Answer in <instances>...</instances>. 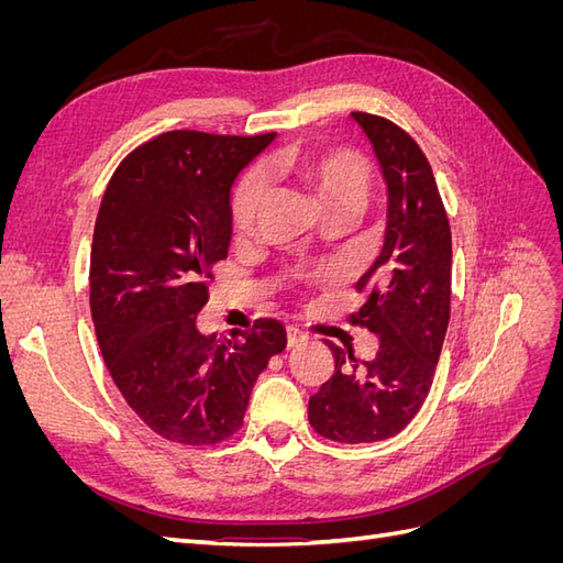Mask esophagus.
Masks as SVG:
<instances>
[{"mask_svg": "<svg viewBox=\"0 0 563 563\" xmlns=\"http://www.w3.org/2000/svg\"><path fill=\"white\" fill-rule=\"evenodd\" d=\"M310 340V335L305 333L302 329H298V327H288L286 329V345L288 347H298V345H305Z\"/></svg>", "mask_w": 563, "mask_h": 563, "instance_id": "1", "label": "esophagus"}]
</instances>
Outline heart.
<instances>
[{"instance_id": "heart-1", "label": "heart", "mask_w": 563, "mask_h": 563, "mask_svg": "<svg viewBox=\"0 0 563 563\" xmlns=\"http://www.w3.org/2000/svg\"><path fill=\"white\" fill-rule=\"evenodd\" d=\"M269 178H291L321 201L323 211L360 216L371 195V166L354 150H284L265 162ZM265 199V180L258 172L246 174L234 187L230 201V220L236 236L253 230L255 216Z\"/></svg>"}]
</instances>
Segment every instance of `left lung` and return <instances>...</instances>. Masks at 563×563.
Here are the masks:
<instances>
[{
    "mask_svg": "<svg viewBox=\"0 0 563 563\" xmlns=\"http://www.w3.org/2000/svg\"><path fill=\"white\" fill-rule=\"evenodd\" d=\"M387 185L380 255L362 279L366 302L350 321L378 335L368 362L329 340L333 376L310 397L312 428L340 444L399 434L428 397L451 317V225L428 157L389 119L352 112Z\"/></svg>",
    "mask_w": 563,
    "mask_h": 563,
    "instance_id": "8db88e82",
    "label": "left lung"
}]
</instances>
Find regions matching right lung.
Instances as JSON below:
<instances>
[{
    "label": "right lung",
    "instance_id": "add662e5",
    "mask_svg": "<svg viewBox=\"0 0 563 563\" xmlns=\"http://www.w3.org/2000/svg\"><path fill=\"white\" fill-rule=\"evenodd\" d=\"M168 131L117 166L91 246V314L114 385L152 432L207 446L242 428L251 389L286 347L277 319L203 335L207 279L228 258L230 195L275 141Z\"/></svg>",
    "mask_w": 563,
    "mask_h": 563
}]
</instances>
